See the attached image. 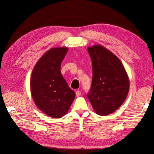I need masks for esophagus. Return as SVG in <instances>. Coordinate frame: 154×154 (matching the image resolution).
Here are the masks:
<instances>
[{
  "label": "esophagus",
  "instance_id": "obj_1",
  "mask_svg": "<svg viewBox=\"0 0 154 154\" xmlns=\"http://www.w3.org/2000/svg\"><path fill=\"white\" fill-rule=\"evenodd\" d=\"M75 94H76L77 97H79L81 95V92L79 91H77L76 92H75Z\"/></svg>",
  "mask_w": 154,
  "mask_h": 154
}]
</instances>
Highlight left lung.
<instances>
[{"instance_id":"1","label":"left lung","mask_w":154,"mask_h":154,"mask_svg":"<svg viewBox=\"0 0 154 154\" xmlns=\"http://www.w3.org/2000/svg\"><path fill=\"white\" fill-rule=\"evenodd\" d=\"M92 81L88 97L97 115L114 112L125 101L130 88L128 74L119 59L100 45L88 48Z\"/></svg>"}]
</instances>
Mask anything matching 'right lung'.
I'll return each instance as SVG.
<instances>
[{
	"instance_id": "add662e5",
	"label": "right lung",
	"mask_w": 154,
	"mask_h": 154,
	"mask_svg": "<svg viewBox=\"0 0 154 154\" xmlns=\"http://www.w3.org/2000/svg\"><path fill=\"white\" fill-rule=\"evenodd\" d=\"M69 49L53 48L39 58L33 68L30 80L31 93L35 104L53 118L67 113L75 97L60 72V66Z\"/></svg>"
}]
</instances>
